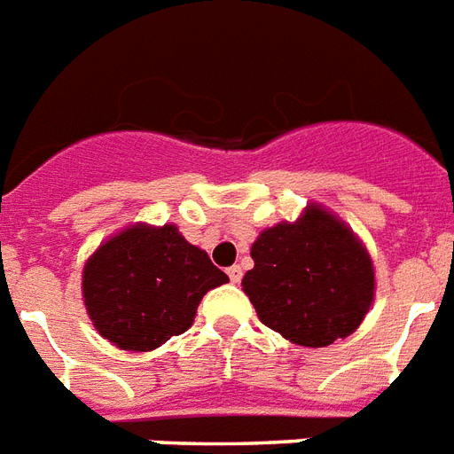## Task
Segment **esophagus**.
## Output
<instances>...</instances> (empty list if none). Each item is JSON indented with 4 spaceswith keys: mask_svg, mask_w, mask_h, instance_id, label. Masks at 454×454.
<instances>
[{
    "mask_svg": "<svg viewBox=\"0 0 454 454\" xmlns=\"http://www.w3.org/2000/svg\"><path fill=\"white\" fill-rule=\"evenodd\" d=\"M228 278H231V283H240V278H242V269L238 264L235 266H231V269H228Z\"/></svg>",
    "mask_w": 454,
    "mask_h": 454,
    "instance_id": "34e87169",
    "label": "esophagus"
}]
</instances>
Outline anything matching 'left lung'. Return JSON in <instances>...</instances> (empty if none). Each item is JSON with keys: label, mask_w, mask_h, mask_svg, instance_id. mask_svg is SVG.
I'll use <instances>...</instances> for the list:
<instances>
[{"label": "left lung", "mask_w": 454, "mask_h": 454, "mask_svg": "<svg viewBox=\"0 0 454 454\" xmlns=\"http://www.w3.org/2000/svg\"><path fill=\"white\" fill-rule=\"evenodd\" d=\"M242 290L259 319L304 348H326L362 324L373 300L372 259L345 223L309 207L252 245Z\"/></svg>", "instance_id": "1"}]
</instances>
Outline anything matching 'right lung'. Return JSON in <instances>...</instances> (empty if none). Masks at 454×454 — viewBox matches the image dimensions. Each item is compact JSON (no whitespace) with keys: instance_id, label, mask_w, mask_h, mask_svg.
<instances>
[{"instance_id":"right-lung-1","label":"right lung","mask_w":454,"mask_h":454,"mask_svg":"<svg viewBox=\"0 0 454 454\" xmlns=\"http://www.w3.org/2000/svg\"><path fill=\"white\" fill-rule=\"evenodd\" d=\"M226 281L176 226H133L90 257L82 297L106 340L121 350L150 352L185 333L204 293Z\"/></svg>"}]
</instances>
